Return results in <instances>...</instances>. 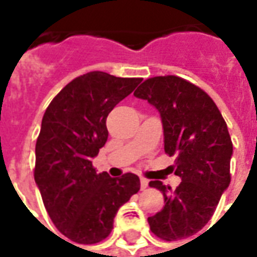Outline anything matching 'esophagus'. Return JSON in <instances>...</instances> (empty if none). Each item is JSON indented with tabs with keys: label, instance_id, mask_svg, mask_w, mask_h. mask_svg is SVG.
I'll return each mask as SVG.
<instances>
[{
	"label": "esophagus",
	"instance_id": "1",
	"mask_svg": "<svg viewBox=\"0 0 257 257\" xmlns=\"http://www.w3.org/2000/svg\"><path fill=\"white\" fill-rule=\"evenodd\" d=\"M149 187V180L145 178H140V189L142 190H145Z\"/></svg>",
	"mask_w": 257,
	"mask_h": 257
}]
</instances>
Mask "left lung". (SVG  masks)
<instances>
[{"mask_svg": "<svg viewBox=\"0 0 257 257\" xmlns=\"http://www.w3.org/2000/svg\"><path fill=\"white\" fill-rule=\"evenodd\" d=\"M156 107L164 128V149L175 157L172 171L182 179L176 190L153 180L165 205L147 220L165 241L191 237L210 220L230 184L231 138L215 101L176 75L146 79L134 93Z\"/></svg>", "mask_w": 257, "mask_h": 257, "instance_id": "1", "label": "left lung"}]
</instances>
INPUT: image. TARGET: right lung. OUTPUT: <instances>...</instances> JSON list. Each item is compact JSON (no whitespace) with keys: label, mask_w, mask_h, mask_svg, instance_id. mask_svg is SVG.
<instances>
[{"label":"right lung","mask_w":257,"mask_h":257,"mask_svg":"<svg viewBox=\"0 0 257 257\" xmlns=\"http://www.w3.org/2000/svg\"><path fill=\"white\" fill-rule=\"evenodd\" d=\"M140 82L86 73L66 85L42 117L34 179L53 224L71 242L89 245L108 237L119 206L140 190L135 173L110 178L92 167L108 138V112Z\"/></svg>","instance_id":"obj_1"}]
</instances>
